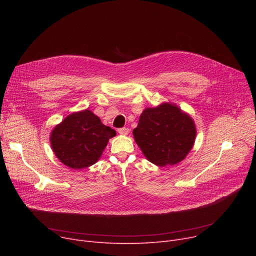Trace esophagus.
<instances>
[{"label": "esophagus", "instance_id": "1", "mask_svg": "<svg viewBox=\"0 0 256 256\" xmlns=\"http://www.w3.org/2000/svg\"><path fill=\"white\" fill-rule=\"evenodd\" d=\"M118 132L120 134V135H128V134L130 132V130L128 128H121L118 130Z\"/></svg>", "mask_w": 256, "mask_h": 256}]
</instances>
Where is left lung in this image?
Here are the masks:
<instances>
[{
    "mask_svg": "<svg viewBox=\"0 0 256 256\" xmlns=\"http://www.w3.org/2000/svg\"><path fill=\"white\" fill-rule=\"evenodd\" d=\"M193 118L172 102L146 108L132 135L150 163L165 167L176 165L193 148L196 138Z\"/></svg>",
    "mask_w": 256,
    "mask_h": 256,
    "instance_id": "left-lung-1",
    "label": "left lung"
}]
</instances>
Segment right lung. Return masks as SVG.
Returning a JSON list of instances; mask_svg holds the SVG:
<instances>
[{"label": "right lung", "instance_id": "obj_1", "mask_svg": "<svg viewBox=\"0 0 256 256\" xmlns=\"http://www.w3.org/2000/svg\"><path fill=\"white\" fill-rule=\"evenodd\" d=\"M116 130L104 126L89 109L74 112L52 128V150L65 166L74 170L96 164Z\"/></svg>", "mask_w": 256, "mask_h": 256}]
</instances>
